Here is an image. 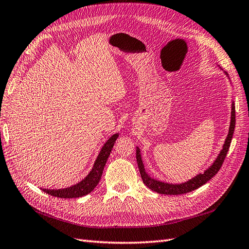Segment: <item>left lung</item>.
<instances>
[{"mask_svg": "<svg viewBox=\"0 0 249 249\" xmlns=\"http://www.w3.org/2000/svg\"><path fill=\"white\" fill-rule=\"evenodd\" d=\"M225 73H227V72H225ZM235 117H236V115H235V106H233V104H232L230 132H229L227 139H225L223 149L220 152L219 156H218V158L216 159V161L213 163L212 166H211L208 170L203 172L202 175H198V176L195 177L194 178L188 180V182H186L184 184H178V185L167 184V183L159 182V180L154 179L150 177H148L147 173L145 172L144 166H143L141 156H140V150H139V148H137L136 149V159H137L138 167H139V171H140V175H141L143 183H144V185L147 188H149L150 190H153L157 193L166 194V195H179V194L188 193V192H191L195 189H197V188L201 187L202 185H205L208 182V180H210L216 175L218 171H219V169L221 168L222 164L224 162L225 157H227V154L229 152V148H230L231 142L232 134H233V131H235V124H236V118Z\"/></svg>", "mask_w": 249, "mask_h": 249, "instance_id": "left-lung-1", "label": "left lung"}]
</instances>
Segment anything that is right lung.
I'll return each instance as SVG.
<instances>
[{
    "instance_id": "obj_1",
    "label": "right lung",
    "mask_w": 249,
    "mask_h": 249,
    "mask_svg": "<svg viewBox=\"0 0 249 249\" xmlns=\"http://www.w3.org/2000/svg\"><path fill=\"white\" fill-rule=\"evenodd\" d=\"M118 137V134L113 135V136L105 143L101 153L97 157V159L93 165L92 170L90 171L89 175L77 185L71 186L70 188H65V189H58V190H49V189H42L43 192H46L52 196L59 197V198H76L84 196V195L91 192L94 188L99 184L100 179L102 178V173L104 170L105 165L110 156L113 145Z\"/></svg>"
}]
</instances>
